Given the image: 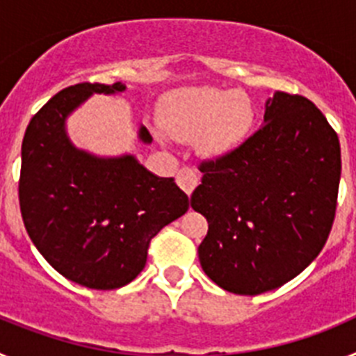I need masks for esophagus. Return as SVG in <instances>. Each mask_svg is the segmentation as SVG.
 I'll return each mask as SVG.
<instances>
[{"instance_id": "esophagus-1", "label": "esophagus", "mask_w": 356, "mask_h": 356, "mask_svg": "<svg viewBox=\"0 0 356 356\" xmlns=\"http://www.w3.org/2000/svg\"><path fill=\"white\" fill-rule=\"evenodd\" d=\"M176 181H178V185H180L181 191H184L187 196H191L194 188L197 187V184H200V176L196 175V171H194V169L181 168L180 171H178V175H176Z\"/></svg>"}]
</instances>
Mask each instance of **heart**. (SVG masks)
I'll return each instance as SVG.
<instances>
[{"mask_svg":"<svg viewBox=\"0 0 356 356\" xmlns=\"http://www.w3.org/2000/svg\"><path fill=\"white\" fill-rule=\"evenodd\" d=\"M254 108L246 94L196 87L169 94L160 108L162 128L176 139H196L207 159L237 149L250 135Z\"/></svg>","mask_w":356,"mask_h":356,"instance_id":"b5f03b06","label":"heart"}]
</instances>
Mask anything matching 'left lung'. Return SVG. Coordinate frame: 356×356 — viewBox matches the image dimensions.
<instances>
[{"label": "left lung", "mask_w": 356, "mask_h": 356, "mask_svg": "<svg viewBox=\"0 0 356 356\" xmlns=\"http://www.w3.org/2000/svg\"><path fill=\"white\" fill-rule=\"evenodd\" d=\"M200 171L191 205L209 221L197 254L213 284L262 294L321 253L337 209L341 144L310 99L275 92L262 127Z\"/></svg>", "instance_id": "left-lung-1"}]
</instances>
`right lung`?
Masks as SVG:
<instances>
[{"instance_id":"1","label":"right lung","mask_w":356,"mask_h":356,"mask_svg":"<svg viewBox=\"0 0 356 356\" xmlns=\"http://www.w3.org/2000/svg\"><path fill=\"white\" fill-rule=\"evenodd\" d=\"M124 90L121 81L60 90L31 118L21 147L19 205L31 242L62 276L96 291L137 278L151 238L188 210L172 178L134 155L97 156L69 139L65 121L78 106L92 94ZM139 140H153L146 127Z\"/></svg>"}]
</instances>
